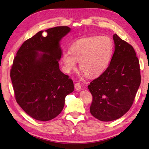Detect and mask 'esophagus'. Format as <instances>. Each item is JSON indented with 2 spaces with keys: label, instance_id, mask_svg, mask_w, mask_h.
Returning a JSON list of instances; mask_svg holds the SVG:
<instances>
[{
  "label": "esophagus",
  "instance_id": "obj_1",
  "mask_svg": "<svg viewBox=\"0 0 149 149\" xmlns=\"http://www.w3.org/2000/svg\"><path fill=\"white\" fill-rule=\"evenodd\" d=\"M74 86H75V89L76 91H80L81 90V86L79 83H77L76 84H75Z\"/></svg>",
  "mask_w": 149,
  "mask_h": 149
}]
</instances>
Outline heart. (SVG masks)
I'll return each instance as SVG.
<instances>
[{
	"mask_svg": "<svg viewBox=\"0 0 149 149\" xmlns=\"http://www.w3.org/2000/svg\"><path fill=\"white\" fill-rule=\"evenodd\" d=\"M114 51V43L109 37L90 36L77 40L70 50H64L61 59L63 70L70 73L76 68L77 61L79 68L88 76H99L108 66Z\"/></svg>",
	"mask_w": 149,
	"mask_h": 149,
	"instance_id": "1",
	"label": "heart"
}]
</instances>
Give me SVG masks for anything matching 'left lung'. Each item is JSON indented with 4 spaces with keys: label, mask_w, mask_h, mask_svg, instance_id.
Wrapping results in <instances>:
<instances>
[{
    "label": "left lung",
    "mask_w": 149,
    "mask_h": 149,
    "mask_svg": "<svg viewBox=\"0 0 149 149\" xmlns=\"http://www.w3.org/2000/svg\"><path fill=\"white\" fill-rule=\"evenodd\" d=\"M109 65L88 85L93 96L90 113L100 121L120 118L132 105L141 83L140 63L130 44L115 34Z\"/></svg>",
    "instance_id": "obj_1"
}]
</instances>
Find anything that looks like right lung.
Instances as JSON below:
<instances>
[{
    "instance_id": "1",
    "label": "right lung",
    "mask_w": 149,
    "mask_h": 149,
    "mask_svg": "<svg viewBox=\"0 0 149 149\" xmlns=\"http://www.w3.org/2000/svg\"><path fill=\"white\" fill-rule=\"evenodd\" d=\"M67 26L39 31L25 41L10 72L15 99L28 115L49 121L62 111L65 97L74 90L71 79L60 70V41L70 32Z\"/></svg>"
}]
</instances>
